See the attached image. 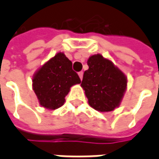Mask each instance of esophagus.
Listing matches in <instances>:
<instances>
[{
  "label": "esophagus",
  "instance_id": "esophagus-1",
  "mask_svg": "<svg viewBox=\"0 0 159 159\" xmlns=\"http://www.w3.org/2000/svg\"><path fill=\"white\" fill-rule=\"evenodd\" d=\"M78 76H79L80 79H81V80L83 79V71H81V72L78 73Z\"/></svg>",
  "mask_w": 159,
  "mask_h": 159
}]
</instances>
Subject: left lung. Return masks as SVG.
Wrapping results in <instances>:
<instances>
[{
    "label": "left lung",
    "instance_id": "obj_1",
    "mask_svg": "<svg viewBox=\"0 0 159 159\" xmlns=\"http://www.w3.org/2000/svg\"><path fill=\"white\" fill-rule=\"evenodd\" d=\"M81 86L89 106L100 112L119 107L127 90L128 78L109 59L97 53L88 59Z\"/></svg>",
    "mask_w": 159,
    "mask_h": 159
}]
</instances>
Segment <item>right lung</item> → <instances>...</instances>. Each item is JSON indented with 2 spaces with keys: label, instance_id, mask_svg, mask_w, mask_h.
I'll list each match as a JSON object with an SVG mask.
<instances>
[{
  "label": "right lung",
  "instance_id": "obj_1",
  "mask_svg": "<svg viewBox=\"0 0 159 159\" xmlns=\"http://www.w3.org/2000/svg\"><path fill=\"white\" fill-rule=\"evenodd\" d=\"M79 83L72 63L62 52L44 63L32 76V89L40 106L52 111L62 107L70 88Z\"/></svg>",
  "mask_w": 159,
  "mask_h": 159
}]
</instances>
